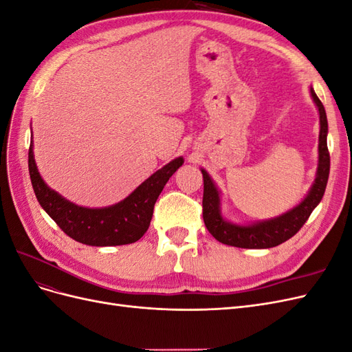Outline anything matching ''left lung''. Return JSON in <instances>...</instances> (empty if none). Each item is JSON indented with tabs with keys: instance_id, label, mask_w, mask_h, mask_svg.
<instances>
[{
	"instance_id": "8db88e82",
	"label": "left lung",
	"mask_w": 352,
	"mask_h": 352,
	"mask_svg": "<svg viewBox=\"0 0 352 352\" xmlns=\"http://www.w3.org/2000/svg\"><path fill=\"white\" fill-rule=\"evenodd\" d=\"M313 101L320 114V135H318V164L314 184L307 197L294 207L274 219L252 223V225H235L221 216L220 192L210 175L201 168L204 179V195H202V217L206 228L219 242L238 248H272L292 238L310 217L313 210L318 206L324 195L329 179L330 155L327 150V117L322 101L318 100L314 89L310 88Z\"/></svg>"
}]
</instances>
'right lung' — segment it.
<instances>
[{"label":"right lung","mask_w":352,"mask_h":352,"mask_svg":"<svg viewBox=\"0 0 352 352\" xmlns=\"http://www.w3.org/2000/svg\"><path fill=\"white\" fill-rule=\"evenodd\" d=\"M182 164L184 157L172 160L114 206L87 208L63 198L44 182L35 163L34 142L29 146L30 182L41 207L67 236L91 247H116L141 239L150 228L158 195Z\"/></svg>","instance_id":"add662e5"}]
</instances>
